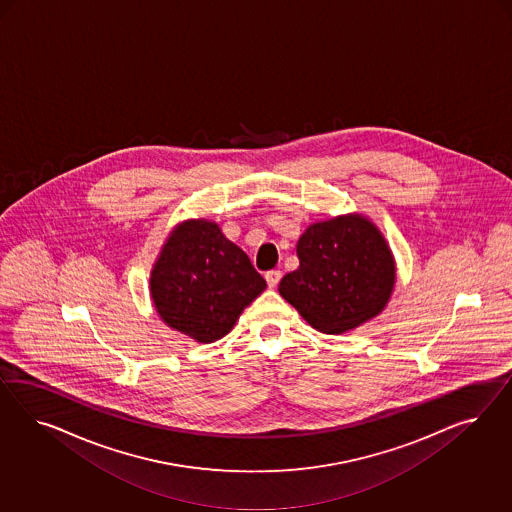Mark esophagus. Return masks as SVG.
<instances>
[{"label":"esophagus","mask_w":512,"mask_h":512,"mask_svg":"<svg viewBox=\"0 0 512 512\" xmlns=\"http://www.w3.org/2000/svg\"><path fill=\"white\" fill-rule=\"evenodd\" d=\"M266 283H268V287L270 289H274V287H278L279 281H281V272L279 270H270V272H266Z\"/></svg>","instance_id":"1"}]
</instances>
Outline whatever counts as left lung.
<instances>
[{"mask_svg":"<svg viewBox=\"0 0 512 512\" xmlns=\"http://www.w3.org/2000/svg\"><path fill=\"white\" fill-rule=\"evenodd\" d=\"M300 266L279 283L315 330L343 334L387 308L396 261L370 217L345 214L311 223L296 244Z\"/></svg>","mask_w":512,"mask_h":512,"instance_id":"left-lung-1","label":"left lung"}]
</instances>
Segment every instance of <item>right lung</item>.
Segmentation results:
<instances>
[{
	"label": "right lung",
	"instance_id": "obj_1",
	"mask_svg": "<svg viewBox=\"0 0 512 512\" xmlns=\"http://www.w3.org/2000/svg\"><path fill=\"white\" fill-rule=\"evenodd\" d=\"M264 289L248 255L204 217L172 229L150 272V296L161 321L199 343L229 334Z\"/></svg>",
	"mask_w": 512,
	"mask_h": 512
}]
</instances>
